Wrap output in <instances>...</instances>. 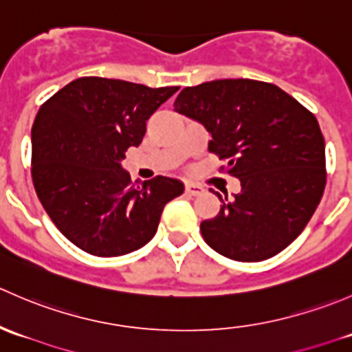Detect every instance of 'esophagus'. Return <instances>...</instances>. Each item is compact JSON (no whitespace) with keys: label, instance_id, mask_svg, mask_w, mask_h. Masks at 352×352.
Masks as SVG:
<instances>
[{"label":"esophagus","instance_id":"34e87169","mask_svg":"<svg viewBox=\"0 0 352 352\" xmlns=\"http://www.w3.org/2000/svg\"><path fill=\"white\" fill-rule=\"evenodd\" d=\"M186 192L189 194V196H199V194L204 192V187L197 186V184H194V182H187L186 184Z\"/></svg>","mask_w":352,"mask_h":352}]
</instances>
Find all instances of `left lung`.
Segmentation results:
<instances>
[{
  "mask_svg": "<svg viewBox=\"0 0 352 352\" xmlns=\"http://www.w3.org/2000/svg\"><path fill=\"white\" fill-rule=\"evenodd\" d=\"M175 112L211 134L209 151L226 162L242 190L201 223L204 242L239 262L274 257L314 216L325 189V141L311 112L272 83L214 80L187 87Z\"/></svg>",
  "mask_w": 352,
  "mask_h": 352,
  "instance_id": "8db88e82",
  "label": "left lung"
}]
</instances>
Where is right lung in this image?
Here are the masks:
<instances>
[{
  "label": "right lung",
  "mask_w": 352,
  "mask_h": 352,
  "mask_svg": "<svg viewBox=\"0 0 352 352\" xmlns=\"http://www.w3.org/2000/svg\"><path fill=\"white\" fill-rule=\"evenodd\" d=\"M179 87L150 88L87 76L52 95L32 126V180L45 212L81 250L117 257L155 236L166 202L184 192L170 177L131 182L127 148Z\"/></svg>",
  "instance_id": "obj_1"
}]
</instances>
